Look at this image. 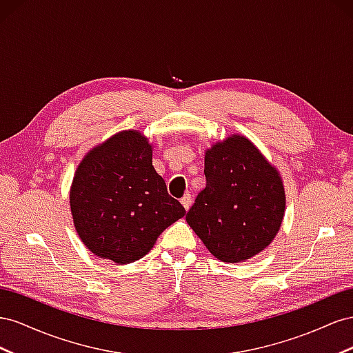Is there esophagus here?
Instances as JSON below:
<instances>
[{"instance_id":"34e87169","label":"esophagus","mask_w":353,"mask_h":353,"mask_svg":"<svg viewBox=\"0 0 353 353\" xmlns=\"http://www.w3.org/2000/svg\"><path fill=\"white\" fill-rule=\"evenodd\" d=\"M180 203H182V205L185 207V210H189L190 203H192V196H190L189 192H186V194L182 196V199H180Z\"/></svg>"}]
</instances>
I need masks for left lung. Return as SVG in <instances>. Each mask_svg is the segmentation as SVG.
<instances>
[{"label":"left lung","instance_id":"obj_1","mask_svg":"<svg viewBox=\"0 0 353 353\" xmlns=\"http://www.w3.org/2000/svg\"><path fill=\"white\" fill-rule=\"evenodd\" d=\"M207 185L186 221L214 257L239 263L276 236L285 210L283 180L244 136H232L205 152Z\"/></svg>","mask_w":353,"mask_h":353}]
</instances>
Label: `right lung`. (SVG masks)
I'll return each instance as SVG.
<instances>
[{
  "label": "right lung",
  "mask_w": 353,
  "mask_h": 353,
  "mask_svg": "<svg viewBox=\"0 0 353 353\" xmlns=\"http://www.w3.org/2000/svg\"><path fill=\"white\" fill-rule=\"evenodd\" d=\"M70 211L85 247L115 263L146 256L157 238L186 214L152 165L139 132H123L85 155L70 188Z\"/></svg>",
  "instance_id": "1"
}]
</instances>
